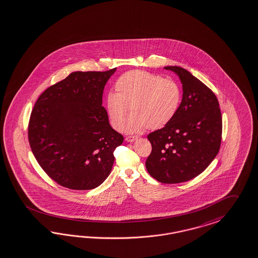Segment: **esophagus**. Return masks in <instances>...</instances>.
Listing matches in <instances>:
<instances>
[{
    "instance_id": "34e87169",
    "label": "esophagus",
    "mask_w": 258,
    "mask_h": 258,
    "mask_svg": "<svg viewBox=\"0 0 258 258\" xmlns=\"http://www.w3.org/2000/svg\"><path fill=\"white\" fill-rule=\"evenodd\" d=\"M138 139V136H128L125 138V141L128 143H133Z\"/></svg>"
}]
</instances>
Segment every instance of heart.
<instances>
[{"label": "heart", "mask_w": 258, "mask_h": 258, "mask_svg": "<svg viewBox=\"0 0 258 258\" xmlns=\"http://www.w3.org/2000/svg\"><path fill=\"white\" fill-rule=\"evenodd\" d=\"M115 93L106 96V109L111 123L116 130L129 133L147 127L159 129L168 124L177 115L181 105L180 85L152 73L134 70L118 77Z\"/></svg>", "instance_id": "1"}]
</instances>
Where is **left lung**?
Returning <instances> with one entry per match:
<instances>
[{"label": "left lung", "instance_id": "1", "mask_svg": "<svg viewBox=\"0 0 258 258\" xmlns=\"http://www.w3.org/2000/svg\"><path fill=\"white\" fill-rule=\"evenodd\" d=\"M180 77L182 99L175 117L147 136L152 145L145 166L162 183L189 181L204 171L219 152L222 115L214 93L183 68L169 66Z\"/></svg>", "mask_w": 258, "mask_h": 258}]
</instances>
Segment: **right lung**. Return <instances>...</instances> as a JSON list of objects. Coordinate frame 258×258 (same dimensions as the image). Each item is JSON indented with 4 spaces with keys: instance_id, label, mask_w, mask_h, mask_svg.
<instances>
[{
    "instance_id": "right-lung-1",
    "label": "right lung",
    "mask_w": 258,
    "mask_h": 258,
    "mask_svg": "<svg viewBox=\"0 0 258 258\" xmlns=\"http://www.w3.org/2000/svg\"><path fill=\"white\" fill-rule=\"evenodd\" d=\"M115 70L72 73L45 90L33 107L28 130L31 151L48 177L64 187L93 189L112 170L123 136L109 123L102 96Z\"/></svg>"
}]
</instances>
